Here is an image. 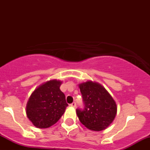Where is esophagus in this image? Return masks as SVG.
Instances as JSON below:
<instances>
[{
  "label": "esophagus",
  "instance_id": "esophagus-1",
  "mask_svg": "<svg viewBox=\"0 0 150 150\" xmlns=\"http://www.w3.org/2000/svg\"><path fill=\"white\" fill-rule=\"evenodd\" d=\"M70 106H71L72 107H75V106H76V103L73 102L71 104H70Z\"/></svg>",
  "mask_w": 150,
  "mask_h": 150
}]
</instances>
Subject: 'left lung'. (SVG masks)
<instances>
[{
    "instance_id": "obj_1",
    "label": "left lung",
    "mask_w": 150,
    "mask_h": 150,
    "mask_svg": "<svg viewBox=\"0 0 150 150\" xmlns=\"http://www.w3.org/2000/svg\"><path fill=\"white\" fill-rule=\"evenodd\" d=\"M85 107L77 108L79 120L86 128L101 131L110 125L117 113V106L106 89L97 82L87 81L79 85Z\"/></svg>"
}]
</instances>
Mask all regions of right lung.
I'll return each instance as SVG.
<instances>
[{
  "mask_svg": "<svg viewBox=\"0 0 150 150\" xmlns=\"http://www.w3.org/2000/svg\"><path fill=\"white\" fill-rule=\"evenodd\" d=\"M62 82L52 80L37 87L31 94L26 106V113L34 126L47 128L56 123L68 104L60 89Z\"/></svg>",
  "mask_w": 150,
  "mask_h": 150,
  "instance_id": "add662e5",
  "label": "right lung"
}]
</instances>
